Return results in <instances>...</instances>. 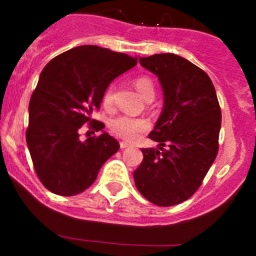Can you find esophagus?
I'll use <instances>...</instances> for the list:
<instances>
[{
    "mask_svg": "<svg viewBox=\"0 0 256 256\" xmlns=\"http://www.w3.org/2000/svg\"><path fill=\"white\" fill-rule=\"evenodd\" d=\"M131 144H128V141H121L120 142V148H128V147H130Z\"/></svg>",
    "mask_w": 256,
    "mask_h": 256,
    "instance_id": "esophagus-1",
    "label": "esophagus"
}]
</instances>
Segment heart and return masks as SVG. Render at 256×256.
Listing matches in <instances>:
<instances>
[{"label": "heart", "mask_w": 256, "mask_h": 256, "mask_svg": "<svg viewBox=\"0 0 256 256\" xmlns=\"http://www.w3.org/2000/svg\"><path fill=\"white\" fill-rule=\"evenodd\" d=\"M135 88L144 100H152L154 96V84L147 76H138L135 80ZM114 102V85L106 88L102 95V104L105 108H112ZM110 130L116 136L125 140L134 141L150 128V121L144 118H131L128 115H118L109 121Z\"/></svg>", "instance_id": "heart-1"}]
</instances>
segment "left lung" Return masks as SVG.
I'll return each instance as SVG.
<instances>
[{
	"label": "left lung",
	"mask_w": 256,
	"mask_h": 256,
	"mask_svg": "<svg viewBox=\"0 0 256 256\" xmlns=\"http://www.w3.org/2000/svg\"><path fill=\"white\" fill-rule=\"evenodd\" d=\"M138 60L158 78L164 108L148 135L162 151L141 148L144 160L134 180L147 200L171 207L193 196L216 160L220 108L210 78L187 59L164 53Z\"/></svg>",
	"instance_id": "obj_1"
}]
</instances>
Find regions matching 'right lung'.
Returning <instances> with one entry per match:
<instances>
[{"mask_svg":"<svg viewBox=\"0 0 256 256\" xmlns=\"http://www.w3.org/2000/svg\"><path fill=\"white\" fill-rule=\"evenodd\" d=\"M138 64L135 58L96 46H79L44 66L30 100L26 140L37 176L47 190L76 196L94 183L102 164L120 144L104 124L92 120L114 79ZM89 120L98 138H78Z\"/></svg>","mask_w":256,"mask_h":256,"instance_id":"1","label":"right lung"}]
</instances>
